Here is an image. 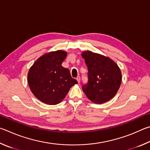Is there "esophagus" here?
Segmentation results:
<instances>
[{
  "mask_svg": "<svg viewBox=\"0 0 150 150\" xmlns=\"http://www.w3.org/2000/svg\"><path fill=\"white\" fill-rule=\"evenodd\" d=\"M76 80H77L78 83L80 82V76H78V77L76 78Z\"/></svg>",
  "mask_w": 150,
  "mask_h": 150,
  "instance_id": "obj_1",
  "label": "esophagus"
}]
</instances>
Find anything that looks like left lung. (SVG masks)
<instances>
[{"label": "left lung", "instance_id": "obj_1", "mask_svg": "<svg viewBox=\"0 0 150 150\" xmlns=\"http://www.w3.org/2000/svg\"><path fill=\"white\" fill-rule=\"evenodd\" d=\"M88 70V83L82 86L87 98L94 103L102 104L116 95L122 81L120 68L113 60L90 51H83Z\"/></svg>", "mask_w": 150, "mask_h": 150}]
</instances>
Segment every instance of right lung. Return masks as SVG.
Returning a JSON list of instances; mask_svg holds the SVG:
<instances>
[{
  "mask_svg": "<svg viewBox=\"0 0 150 150\" xmlns=\"http://www.w3.org/2000/svg\"><path fill=\"white\" fill-rule=\"evenodd\" d=\"M67 52L51 51L40 57L30 67L28 74L29 87L43 103L57 105L61 102L70 88L78 83L68 68L62 66Z\"/></svg>",
  "mask_w": 150,
  "mask_h": 150,
  "instance_id": "1",
  "label": "right lung"
}]
</instances>
